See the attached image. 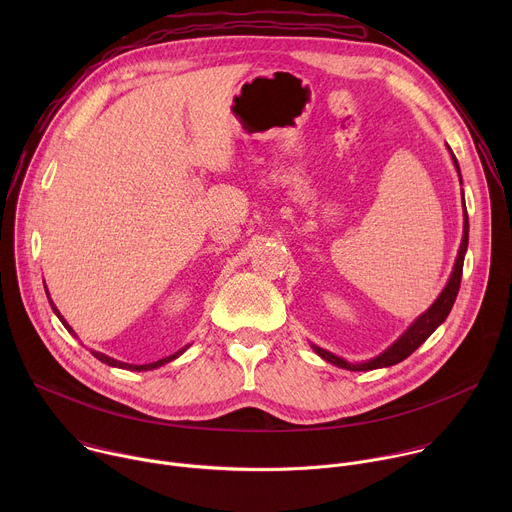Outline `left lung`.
<instances>
[{
	"instance_id": "obj_1",
	"label": "left lung",
	"mask_w": 512,
	"mask_h": 512,
	"mask_svg": "<svg viewBox=\"0 0 512 512\" xmlns=\"http://www.w3.org/2000/svg\"><path fill=\"white\" fill-rule=\"evenodd\" d=\"M450 154H452V150H450ZM452 160H454V166L458 170L460 184H462L460 166H458V160H456L454 154H452ZM468 229H470V225H468V212H466V204H464V237H462L460 251H458V257H456V263H454V271H452L446 287L442 289V294L437 296V300L385 352H381L379 356H375V358H371L367 362H356V364H352V362H348V360H344V358H340V356H336V354H332V352L312 344L316 354L322 356L324 360L336 364V367L346 369V371H373V369L393 367V364L405 360L411 352H415L435 332V328L448 318V314H450V310H452V306L456 302V296H458V291H460V281H462L464 255H466V249H468Z\"/></svg>"
}]
</instances>
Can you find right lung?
<instances>
[{
  "label": "right lung",
  "instance_id": "right-lung-1",
  "mask_svg": "<svg viewBox=\"0 0 512 512\" xmlns=\"http://www.w3.org/2000/svg\"><path fill=\"white\" fill-rule=\"evenodd\" d=\"M44 289H46V285H44ZM46 296H48V289H46ZM48 302H50V306H52V310H54V314L58 316V320L64 324V328L70 332V334H75L72 332V328L66 324V320L60 316V312L56 310V306L52 304V300H50V296H48ZM77 336V334H75ZM190 344H186L182 350H178V352H174V354H170V356H166V358H160V360H156V362H150V364H129V362H121V360H115V358H111V356H107V354H103V352H97V350H91V354L95 356V358H99L101 362H105V364H109V367H117V369H127V371H152V369H158V367H162V364H166V362H170V360H174V358H178L186 348H188Z\"/></svg>",
  "mask_w": 512,
  "mask_h": 512
}]
</instances>
